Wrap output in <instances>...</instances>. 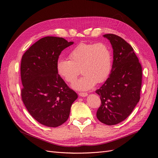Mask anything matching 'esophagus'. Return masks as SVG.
<instances>
[{"mask_svg": "<svg viewBox=\"0 0 158 158\" xmlns=\"http://www.w3.org/2000/svg\"><path fill=\"white\" fill-rule=\"evenodd\" d=\"M79 95L80 96H81V97H86L88 94H87V93H86V92H79Z\"/></svg>", "mask_w": 158, "mask_h": 158, "instance_id": "34e87169", "label": "esophagus"}]
</instances>
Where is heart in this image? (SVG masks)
<instances>
[{"instance_id":"1","label":"heart","mask_w":158,"mask_h":158,"mask_svg":"<svg viewBox=\"0 0 158 158\" xmlns=\"http://www.w3.org/2000/svg\"><path fill=\"white\" fill-rule=\"evenodd\" d=\"M68 57L69 60L58 59L56 71L65 81L73 83L80 75L81 69L83 76L73 84L76 89H90L96 82L106 81L110 73L112 54L105 43H81L70 51Z\"/></svg>"}]
</instances>
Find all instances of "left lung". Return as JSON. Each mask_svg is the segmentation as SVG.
I'll list each match as a JSON object with an SVG mask.
<instances>
[{
	"instance_id": "left-lung-1",
	"label": "left lung",
	"mask_w": 158,
	"mask_h": 158,
	"mask_svg": "<svg viewBox=\"0 0 158 158\" xmlns=\"http://www.w3.org/2000/svg\"><path fill=\"white\" fill-rule=\"evenodd\" d=\"M114 49V62L109 78L95 92L101 105L97 111L98 120L107 125L125 120L140 99L142 68L133 48L125 40L114 34L103 36Z\"/></svg>"
}]
</instances>
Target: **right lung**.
<instances>
[{
	"mask_svg": "<svg viewBox=\"0 0 158 158\" xmlns=\"http://www.w3.org/2000/svg\"><path fill=\"white\" fill-rule=\"evenodd\" d=\"M73 44L63 38L46 36L31 45L22 58V100L32 117L48 127L66 122L77 98L56 71L61 51Z\"/></svg>",
	"mask_w": 158,
	"mask_h": 158,
	"instance_id": "obj_1",
	"label": "right lung"
}]
</instances>
